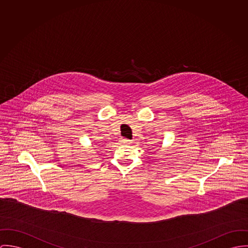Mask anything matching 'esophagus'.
<instances>
[{
	"mask_svg": "<svg viewBox=\"0 0 248 248\" xmlns=\"http://www.w3.org/2000/svg\"><path fill=\"white\" fill-rule=\"evenodd\" d=\"M121 142H122V143H131V140H127V139H122V140H121Z\"/></svg>",
	"mask_w": 248,
	"mask_h": 248,
	"instance_id": "1",
	"label": "esophagus"
}]
</instances>
